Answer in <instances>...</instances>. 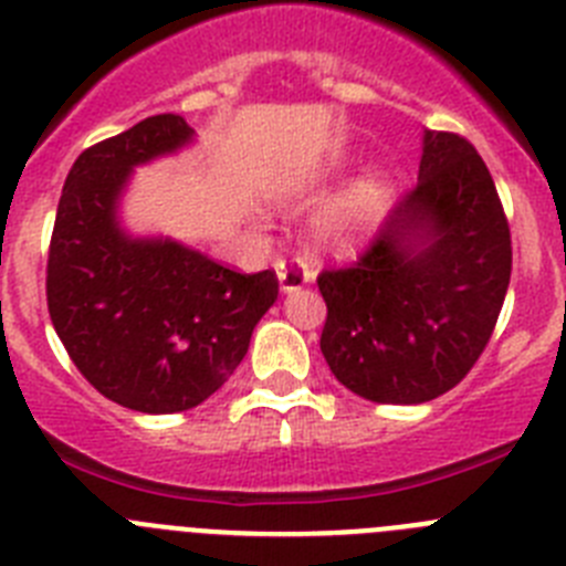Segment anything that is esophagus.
<instances>
[{
  "label": "esophagus",
  "mask_w": 566,
  "mask_h": 566,
  "mask_svg": "<svg viewBox=\"0 0 566 566\" xmlns=\"http://www.w3.org/2000/svg\"><path fill=\"white\" fill-rule=\"evenodd\" d=\"M274 272H277L280 292L283 294H292L312 283V272L303 266V260H277V263H274Z\"/></svg>",
  "instance_id": "1"
}]
</instances>
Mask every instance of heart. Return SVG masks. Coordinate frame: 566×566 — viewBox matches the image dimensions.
Returning <instances> with one entry per match:
<instances>
[{
    "label": "heart",
    "mask_w": 566,
    "mask_h": 566,
    "mask_svg": "<svg viewBox=\"0 0 566 566\" xmlns=\"http://www.w3.org/2000/svg\"><path fill=\"white\" fill-rule=\"evenodd\" d=\"M323 184H303V187L292 189L289 195H280V207H303V203H314L323 198ZM374 198V184H363L354 192H348L345 198H339L337 203L326 209L314 221V243L319 249H326L332 254H348L354 252L359 240V227H363L365 209Z\"/></svg>",
    "instance_id": "obj_1"
}]
</instances>
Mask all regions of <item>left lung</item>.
<instances>
[{"label": "left lung", "mask_w": 566, "mask_h": 566, "mask_svg": "<svg viewBox=\"0 0 566 566\" xmlns=\"http://www.w3.org/2000/svg\"><path fill=\"white\" fill-rule=\"evenodd\" d=\"M513 266L510 227L482 155L424 129L417 187L363 258L317 277L319 352L357 397L419 405L464 379L496 328Z\"/></svg>", "instance_id": "left-lung-1"}]
</instances>
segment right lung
<instances>
[{"label": "right lung", "instance_id": "add662e5", "mask_svg": "<svg viewBox=\"0 0 566 566\" xmlns=\"http://www.w3.org/2000/svg\"><path fill=\"white\" fill-rule=\"evenodd\" d=\"M181 115H149L84 149L64 181L48 254V312L98 394L178 413L212 397L247 357L277 274H240L169 238H133L118 203L133 169L192 144Z\"/></svg>", "mask_w": 566, "mask_h": 566}]
</instances>
